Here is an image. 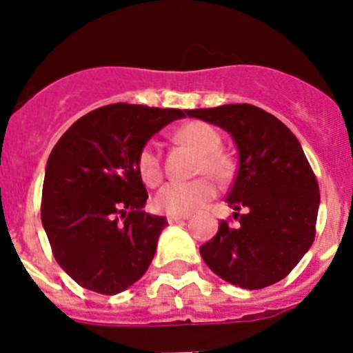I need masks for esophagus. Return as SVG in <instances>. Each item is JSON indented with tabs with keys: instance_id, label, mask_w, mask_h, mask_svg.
I'll use <instances>...</instances> for the list:
<instances>
[{
	"instance_id": "obj_1",
	"label": "esophagus",
	"mask_w": 353,
	"mask_h": 353,
	"mask_svg": "<svg viewBox=\"0 0 353 353\" xmlns=\"http://www.w3.org/2000/svg\"><path fill=\"white\" fill-rule=\"evenodd\" d=\"M166 219L170 224L180 223V221L189 219V214H170V215H166Z\"/></svg>"
}]
</instances>
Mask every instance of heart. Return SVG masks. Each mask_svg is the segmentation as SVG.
I'll list each match as a JSON object with an SVG mask.
<instances>
[{"mask_svg":"<svg viewBox=\"0 0 353 353\" xmlns=\"http://www.w3.org/2000/svg\"><path fill=\"white\" fill-rule=\"evenodd\" d=\"M176 139L199 154L196 173H208L215 180H226L232 173V162L221 152L223 139L219 130L207 121H189L176 132ZM136 166L143 182L155 187L162 180L161 154L154 143H146L139 150ZM215 196V185L208 176L189 182H170L154 196L155 210L162 214H189Z\"/></svg>","mask_w":353,"mask_h":353,"instance_id":"b5f03b06","label":"heart"}]
</instances>
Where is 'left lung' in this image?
Segmentation results:
<instances>
[{
    "label": "left lung",
    "instance_id": "obj_1",
    "mask_svg": "<svg viewBox=\"0 0 353 353\" xmlns=\"http://www.w3.org/2000/svg\"><path fill=\"white\" fill-rule=\"evenodd\" d=\"M187 114L232 134L239 150V171L226 198L239 226L221 221L214 239L199 248L201 258L212 272L240 288L281 281L310 251L316 233L320 191L301 143L281 120L251 104Z\"/></svg>",
    "mask_w": 353,
    "mask_h": 353
}]
</instances>
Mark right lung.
I'll return each instance as SVG.
<instances>
[{
  "label": "right lung",
  "instance_id": "right-lung-1",
  "mask_svg": "<svg viewBox=\"0 0 353 353\" xmlns=\"http://www.w3.org/2000/svg\"><path fill=\"white\" fill-rule=\"evenodd\" d=\"M182 109L109 104L90 111L49 155L42 224L61 269L83 288L117 295L146 272L166 217L143 212L139 150ZM121 216L123 221H119Z\"/></svg>",
  "mask_w": 353,
  "mask_h": 353
}]
</instances>
